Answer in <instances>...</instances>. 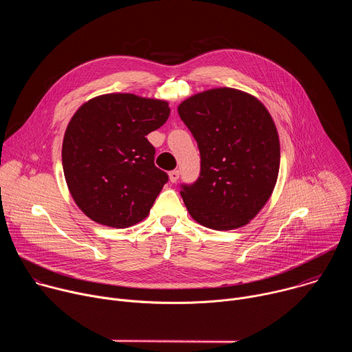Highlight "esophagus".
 <instances>
[{
    "instance_id": "esophagus-1",
    "label": "esophagus",
    "mask_w": 352,
    "mask_h": 352,
    "mask_svg": "<svg viewBox=\"0 0 352 352\" xmlns=\"http://www.w3.org/2000/svg\"><path fill=\"white\" fill-rule=\"evenodd\" d=\"M168 177H170V181L173 184H175L178 181V178H179V171L178 170H173V171L168 173Z\"/></svg>"
}]
</instances>
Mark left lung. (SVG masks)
Returning <instances> with one entry per match:
<instances>
[{
  "mask_svg": "<svg viewBox=\"0 0 352 352\" xmlns=\"http://www.w3.org/2000/svg\"><path fill=\"white\" fill-rule=\"evenodd\" d=\"M200 152V175L181 196L200 226L228 231L254 220L280 168L276 124L261 100L232 87L196 93L178 106Z\"/></svg>",
  "mask_w": 352,
  "mask_h": 352,
  "instance_id": "8db88e82",
  "label": "left lung"
}]
</instances>
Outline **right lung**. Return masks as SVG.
Segmentation results:
<instances>
[{
  "label": "right lung",
  "instance_id": "obj_1",
  "mask_svg": "<svg viewBox=\"0 0 352 352\" xmlns=\"http://www.w3.org/2000/svg\"><path fill=\"white\" fill-rule=\"evenodd\" d=\"M170 116L168 102L132 93L100 94L72 116L63 168L76 206L93 221L126 228L144 220L168 177L146 135Z\"/></svg>",
  "mask_w": 352,
  "mask_h": 352
}]
</instances>
